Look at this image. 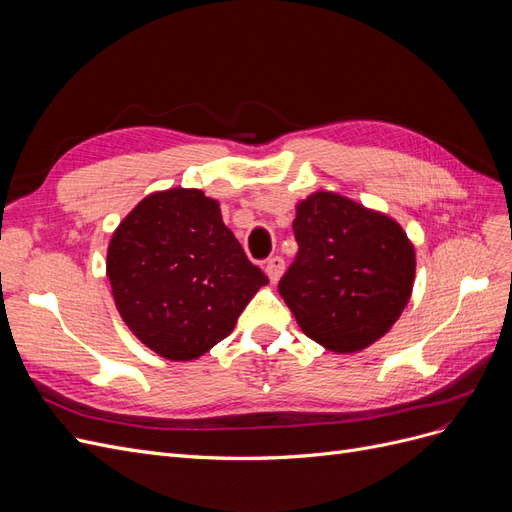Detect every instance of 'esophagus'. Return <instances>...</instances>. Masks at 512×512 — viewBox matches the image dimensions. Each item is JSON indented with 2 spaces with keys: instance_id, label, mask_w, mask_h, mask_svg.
Here are the masks:
<instances>
[{
  "instance_id": "34e87169",
  "label": "esophagus",
  "mask_w": 512,
  "mask_h": 512,
  "mask_svg": "<svg viewBox=\"0 0 512 512\" xmlns=\"http://www.w3.org/2000/svg\"><path fill=\"white\" fill-rule=\"evenodd\" d=\"M265 271H267V275H269L271 284H277V282H280L282 273H284V260H282L280 256H273V258H269V260H267V265H265Z\"/></svg>"
}]
</instances>
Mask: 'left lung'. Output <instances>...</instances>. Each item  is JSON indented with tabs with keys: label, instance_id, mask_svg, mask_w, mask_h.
<instances>
[{
	"label": "left lung",
	"instance_id": "8db88e82",
	"mask_svg": "<svg viewBox=\"0 0 512 512\" xmlns=\"http://www.w3.org/2000/svg\"><path fill=\"white\" fill-rule=\"evenodd\" d=\"M299 254L280 294L301 331L337 354L361 352L391 331L414 286V245L393 218L314 192L292 222Z\"/></svg>",
	"mask_w": 512,
	"mask_h": 512
}]
</instances>
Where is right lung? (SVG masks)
<instances>
[{"mask_svg": "<svg viewBox=\"0 0 512 512\" xmlns=\"http://www.w3.org/2000/svg\"><path fill=\"white\" fill-rule=\"evenodd\" d=\"M106 277L128 329L168 361H194L232 333L269 280L203 190L153 192L115 228Z\"/></svg>", "mask_w": 512, "mask_h": 512, "instance_id": "add662e5", "label": "right lung"}]
</instances>
